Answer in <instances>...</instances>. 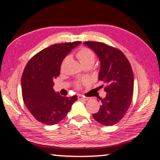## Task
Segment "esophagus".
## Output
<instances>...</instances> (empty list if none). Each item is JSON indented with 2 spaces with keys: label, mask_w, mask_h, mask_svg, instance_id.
Segmentation results:
<instances>
[{
  "label": "esophagus",
  "mask_w": 160,
  "mask_h": 160,
  "mask_svg": "<svg viewBox=\"0 0 160 160\" xmlns=\"http://www.w3.org/2000/svg\"><path fill=\"white\" fill-rule=\"evenodd\" d=\"M77 97H78V99L85 100V101H87V100L89 99V98H87V97H83V96H80V95H79V96H77Z\"/></svg>",
  "instance_id": "obj_1"
}]
</instances>
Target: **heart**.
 I'll list each match as a JSON object with an SVG mask.
<instances>
[{
    "instance_id": "b5f03b06",
    "label": "heart",
    "mask_w": 160,
    "mask_h": 160,
    "mask_svg": "<svg viewBox=\"0 0 160 160\" xmlns=\"http://www.w3.org/2000/svg\"><path fill=\"white\" fill-rule=\"evenodd\" d=\"M76 56L83 66L89 64L92 65L96 61V54L92 52V49L87 48V47H83V48L79 49L77 52ZM75 86L77 88H79L80 87V83H77Z\"/></svg>"
}]
</instances>
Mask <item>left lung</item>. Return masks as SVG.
I'll use <instances>...</instances> for the list:
<instances>
[{"label":"left lung","instance_id":"left-lung-1","mask_svg":"<svg viewBox=\"0 0 160 160\" xmlns=\"http://www.w3.org/2000/svg\"><path fill=\"white\" fill-rule=\"evenodd\" d=\"M101 62L99 80L106 83L107 95L101 99L99 112L92 115L102 125H114L125 115L134 93V74L129 61L120 49L103 42L87 41ZM104 85H102V87Z\"/></svg>","mask_w":160,"mask_h":160}]
</instances>
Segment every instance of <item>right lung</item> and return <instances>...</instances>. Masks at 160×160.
Wrapping results in <instances>:
<instances>
[{
    "instance_id": "obj_1",
    "label": "right lung",
    "mask_w": 160,
    "mask_h": 160,
    "mask_svg": "<svg viewBox=\"0 0 160 160\" xmlns=\"http://www.w3.org/2000/svg\"><path fill=\"white\" fill-rule=\"evenodd\" d=\"M80 41L50 45L28 61L21 79L22 96L26 108L38 121L46 125L60 122L68 115L77 96H62L53 89L54 80L60 75L66 55Z\"/></svg>"
}]
</instances>
